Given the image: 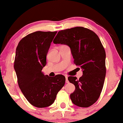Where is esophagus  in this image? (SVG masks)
I'll use <instances>...</instances> for the list:
<instances>
[{"label":"esophagus","instance_id":"esophagus-1","mask_svg":"<svg viewBox=\"0 0 123 123\" xmlns=\"http://www.w3.org/2000/svg\"><path fill=\"white\" fill-rule=\"evenodd\" d=\"M66 81L67 83H69V81H68V77L67 76H66Z\"/></svg>","mask_w":123,"mask_h":123}]
</instances>
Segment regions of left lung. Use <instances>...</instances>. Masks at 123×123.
<instances>
[{
	"label": "left lung",
	"mask_w": 123,
	"mask_h": 123,
	"mask_svg": "<svg viewBox=\"0 0 123 123\" xmlns=\"http://www.w3.org/2000/svg\"><path fill=\"white\" fill-rule=\"evenodd\" d=\"M53 42L68 45L74 63L83 69L79 79L68 78L75 86L71 101L80 107H90L100 95L106 74L105 51L99 37L91 30L76 27L59 31Z\"/></svg>",
	"instance_id": "obj_1"
}]
</instances>
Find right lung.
I'll use <instances>...</instances> for the list:
<instances>
[{"mask_svg": "<svg viewBox=\"0 0 123 123\" xmlns=\"http://www.w3.org/2000/svg\"><path fill=\"white\" fill-rule=\"evenodd\" d=\"M57 31H36L21 39L16 49L14 69L21 91L30 104L44 108L54 103L57 93L64 86L66 78L42 72L46 56Z\"/></svg>", "mask_w": 123, "mask_h": 123, "instance_id": "right-lung-1", "label": "right lung"}]
</instances>
